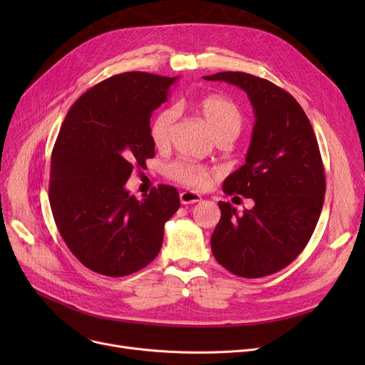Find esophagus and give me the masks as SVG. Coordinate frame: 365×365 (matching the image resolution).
Listing matches in <instances>:
<instances>
[{
	"instance_id": "34e87169",
	"label": "esophagus",
	"mask_w": 365,
	"mask_h": 365,
	"mask_svg": "<svg viewBox=\"0 0 365 365\" xmlns=\"http://www.w3.org/2000/svg\"><path fill=\"white\" fill-rule=\"evenodd\" d=\"M201 201V195L194 192V190H183V192H180V202L182 204H195Z\"/></svg>"
}]
</instances>
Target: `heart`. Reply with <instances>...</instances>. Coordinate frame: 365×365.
Segmentation results:
<instances>
[{"instance_id":"obj_1","label":"heart","mask_w":365,"mask_h":365,"mask_svg":"<svg viewBox=\"0 0 365 365\" xmlns=\"http://www.w3.org/2000/svg\"><path fill=\"white\" fill-rule=\"evenodd\" d=\"M195 110L219 143L235 139L242 128V113L240 108L223 96H202L195 102ZM178 117L179 112L175 106H165L152 118L149 134L155 148L165 149L170 146ZM165 173L171 180L194 189L207 187L213 178V171L208 167L189 160H179L168 164Z\"/></svg>"}]
</instances>
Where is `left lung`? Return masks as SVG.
Returning <instances> with one entry per match:
<instances>
[{"instance_id": "left-lung-1", "label": "left lung", "mask_w": 365, "mask_h": 365, "mask_svg": "<svg viewBox=\"0 0 365 365\" xmlns=\"http://www.w3.org/2000/svg\"><path fill=\"white\" fill-rule=\"evenodd\" d=\"M207 81L242 88L255 109L245 164L223 182V192L253 198L241 215L219 202L212 235L216 260L242 278H260L290 264L309 242L318 223L325 173L314 128L290 93L245 72H219Z\"/></svg>"}]
</instances>
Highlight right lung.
I'll list each match as a JSON object with an SVG mask.
<instances>
[{"mask_svg": "<svg viewBox=\"0 0 365 365\" xmlns=\"http://www.w3.org/2000/svg\"><path fill=\"white\" fill-rule=\"evenodd\" d=\"M178 76L124 72L76 101L51 152L48 200L61 237L93 272L125 277L161 250L164 225L180 207L160 185L138 200L124 187L134 167L155 155L149 118Z\"/></svg>", "mask_w": 365, "mask_h": 365, "instance_id": "1", "label": "right lung"}]
</instances>
